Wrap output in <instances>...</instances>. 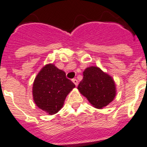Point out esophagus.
<instances>
[{
    "mask_svg": "<svg viewBox=\"0 0 147 147\" xmlns=\"http://www.w3.org/2000/svg\"><path fill=\"white\" fill-rule=\"evenodd\" d=\"M72 82H73L74 84L75 85V86H78V81L77 79H72Z\"/></svg>",
    "mask_w": 147,
    "mask_h": 147,
    "instance_id": "34e87169",
    "label": "esophagus"
}]
</instances>
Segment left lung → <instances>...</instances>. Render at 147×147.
Wrapping results in <instances>:
<instances>
[{
    "label": "left lung",
    "mask_w": 147,
    "mask_h": 147,
    "mask_svg": "<svg viewBox=\"0 0 147 147\" xmlns=\"http://www.w3.org/2000/svg\"><path fill=\"white\" fill-rule=\"evenodd\" d=\"M78 89L94 107L102 109L112 102L116 96L113 78L96 66L87 67Z\"/></svg>",
    "instance_id": "left-lung-1"
}]
</instances>
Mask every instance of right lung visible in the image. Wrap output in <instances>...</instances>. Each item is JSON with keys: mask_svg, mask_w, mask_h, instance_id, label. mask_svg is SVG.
<instances>
[{"mask_svg": "<svg viewBox=\"0 0 147 147\" xmlns=\"http://www.w3.org/2000/svg\"><path fill=\"white\" fill-rule=\"evenodd\" d=\"M75 85L66 78V73L53 64H48L35 77L32 86L34 102L49 115L62 108L64 100Z\"/></svg>", "mask_w": 147, "mask_h": 147, "instance_id": "add662e5", "label": "right lung"}]
</instances>
